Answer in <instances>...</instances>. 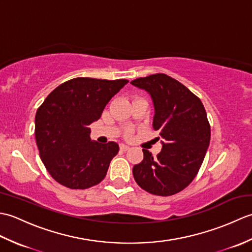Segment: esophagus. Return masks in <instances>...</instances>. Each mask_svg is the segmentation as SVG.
I'll return each mask as SVG.
<instances>
[{
    "label": "esophagus",
    "mask_w": 252,
    "mask_h": 252,
    "mask_svg": "<svg viewBox=\"0 0 252 252\" xmlns=\"http://www.w3.org/2000/svg\"><path fill=\"white\" fill-rule=\"evenodd\" d=\"M120 149L121 151H127V149H130V146H127V145H126V144H120Z\"/></svg>",
    "instance_id": "esophagus-1"
}]
</instances>
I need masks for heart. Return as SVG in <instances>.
Segmentation results:
<instances>
[{
    "instance_id": "heart-1",
    "label": "heart",
    "mask_w": 252,
    "mask_h": 252,
    "mask_svg": "<svg viewBox=\"0 0 252 252\" xmlns=\"http://www.w3.org/2000/svg\"><path fill=\"white\" fill-rule=\"evenodd\" d=\"M126 134H127V135H130V131H129V132H127V133H126Z\"/></svg>"
}]
</instances>
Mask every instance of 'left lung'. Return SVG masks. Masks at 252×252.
Instances as JSON below:
<instances>
[{
	"label": "left lung",
	"instance_id": "left-lung-1",
	"mask_svg": "<svg viewBox=\"0 0 252 252\" xmlns=\"http://www.w3.org/2000/svg\"><path fill=\"white\" fill-rule=\"evenodd\" d=\"M131 83L151 94L153 126L163 138L157 157L143 149L144 159L133 167V176L141 189L153 195H174L191 183L206 156L211 135L206 109L185 85L164 73Z\"/></svg>",
	"mask_w": 252,
	"mask_h": 252
}]
</instances>
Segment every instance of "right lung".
<instances>
[{
	"label": "right lung",
	"instance_id": "right-lung-1",
	"mask_svg": "<svg viewBox=\"0 0 252 252\" xmlns=\"http://www.w3.org/2000/svg\"><path fill=\"white\" fill-rule=\"evenodd\" d=\"M127 82L74 78L58 85L37 108L34 134L40 158L58 183L85 189L105 179L119 145L91 141L89 126Z\"/></svg>",
	"mask_w": 252,
	"mask_h": 252
}]
</instances>
